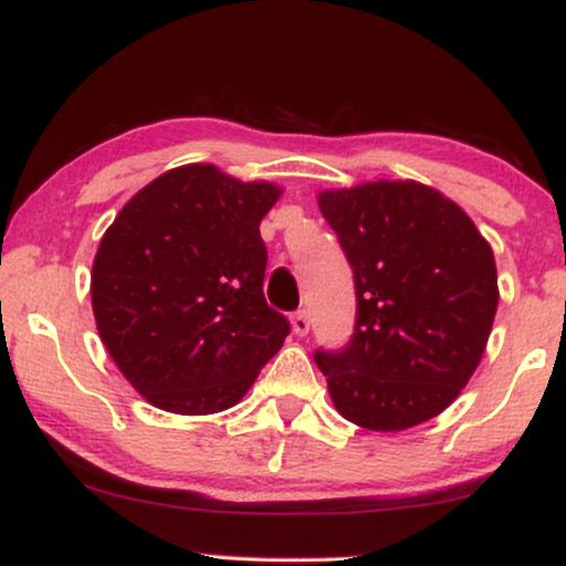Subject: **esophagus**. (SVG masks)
<instances>
[{
  "mask_svg": "<svg viewBox=\"0 0 566 566\" xmlns=\"http://www.w3.org/2000/svg\"><path fill=\"white\" fill-rule=\"evenodd\" d=\"M292 331H295L297 336H305L307 331H311V315H307V311H297L292 315Z\"/></svg>",
  "mask_w": 566,
  "mask_h": 566,
  "instance_id": "34e87169",
  "label": "esophagus"
}]
</instances>
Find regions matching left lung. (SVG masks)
Instances as JSON below:
<instances>
[{
    "instance_id": "obj_1",
    "label": "left lung",
    "mask_w": 566,
    "mask_h": 566,
    "mask_svg": "<svg viewBox=\"0 0 566 566\" xmlns=\"http://www.w3.org/2000/svg\"><path fill=\"white\" fill-rule=\"evenodd\" d=\"M318 207L357 295L349 342L315 352L338 413L375 432L437 417L479 367L492 331V248L461 207L413 180L323 191Z\"/></svg>"
}]
</instances>
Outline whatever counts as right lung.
I'll return each instance as SVG.
<instances>
[{
  "mask_svg": "<svg viewBox=\"0 0 566 566\" xmlns=\"http://www.w3.org/2000/svg\"><path fill=\"white\" fill-rule=\"evenodd\" d=\"M279 193L184 165L142 188L105 230L90 284L97 334L157 409H230L282 349L290 321L263 297L259 230Z\"/></svg>",
  "mask_w": 566,
  "mask_h": 566,
  "instance_id": "right-lung-1",
  "label": "right lung"
}]
</instances>
